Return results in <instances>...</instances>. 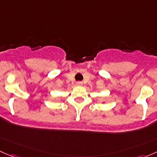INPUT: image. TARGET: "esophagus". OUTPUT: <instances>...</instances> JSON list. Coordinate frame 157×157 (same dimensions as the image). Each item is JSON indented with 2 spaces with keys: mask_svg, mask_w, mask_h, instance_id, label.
Instances as JSON below:
<instances>
[{
  "mask_svg": "<svg viewBox=\"0 0 157 157\" xmlns=\"http://www.w3.org/2000/svg\"><path fill=\"white\" fill-rule=\"evenodd\" d=\"M76 85H78V86H82V85H83V83H82V82H76Z\"/></svg>",
  "mask_w": 157,
  "mask_h": 157,
  "instance_id": "esophagus-1",
  "label": "esophagus"
}]
</instances>
